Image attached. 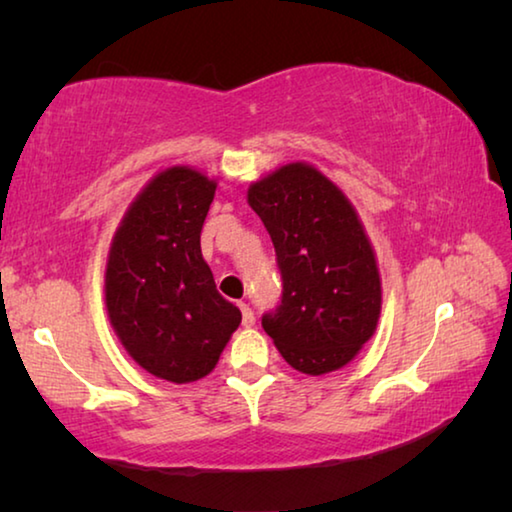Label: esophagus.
I'll return each instance as SVG.
<instances>
[{"mask_svg": "<svg viewBox=\"0 0 512 512\" xmlns=\"http://www.w3.org/2000/svg\"><path fill=\"white\" fill-rule=\"evenodd\" d=\"M241 323H244V327H253L255 325V314L253 309H250V305H246V302H241Z\"/></svg>", "mask_w": 512, "mask_h": 512, "instance_id": "1", "label": "esophagus"}]
</instances>
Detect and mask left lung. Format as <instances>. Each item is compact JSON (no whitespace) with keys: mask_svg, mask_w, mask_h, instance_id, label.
<instances>
[{"mask_svg":"<svg viewBox=\"0 0 512 512\" xmlns=\"http://www.w3.org/2000/svg\"><path fill=\"white\" fill-rule=\"evenodd\" d=\"M282 275V302L262 316L284 361L305 375L350 363L375 334L381 280L366 230L332 180L284 164L248 189Z\"/></svg>","mask_w":512,"mask_h":512,"instance_id":"8db88e82","label":"left lung"}]
</instances>
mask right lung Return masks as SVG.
I'll return each mask as SVG.
<instances>
[{"instance_id":"right-lung-1","label":"right lung","mask_w":512,"mask_h":512,"mask_svg":"<svg viewBox=\"0 0 512 512\" xmlns=\"http://www.w3.org/2000/svg\"><path fill=\"white\" fill-rule=\"evenodd\" d=\"M214 192L216 180L189 167L160 171L128 207L108 253L110 325L146 372L173 384L210 375L241 323L201 253Z\"/></svg>"}]
</instances>
